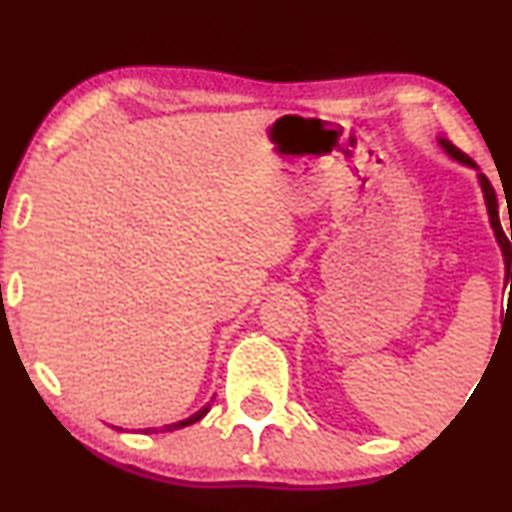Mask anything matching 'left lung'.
<instances>
[{"label": "left lung", "instance_id": "8db88e82", "mask_svg": "<svg viewBox=\"0 0 512 512\" xmlns=\"http://www.w3.org/2000/svg\"><path fill=\"white\" fill-rule=\"evenodd\" d=\"M438 144H440V149H443L445 154H448V156L452 158V161H457V163H462V166H467V168H474V170H477V180H479V185H481V192H484V202H486V211H489V223H491V228H493V236H496L498 248H501V252H503L505 281H510V286H512V269H510V264H512V248H510V240H512V226H510V240H508V236H505V233H503L501 216H498V199H496V190H493V187H491L489 178H486L484 173H479V166H477V163H474L472 158H469L467 154H462V151L457 149L455 144L448 142V139H443V137H438Z\"/></svg>", "mask_w": 512, "mask_h": 512}]
</instances>
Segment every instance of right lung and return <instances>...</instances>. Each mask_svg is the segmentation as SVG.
<instances>
[{
	"instance_id": "1",
	"label": "right lung",
	"mask_w": 512,
	"mask_h": 512,
	"mask_svg": "<svg viewBox=\"0 0 512 512\" xmlns=\"http://www.w3.org/2000/svg\"><path fill=\"white\" fill-rule=\"evenodd\" d=\"M211 402H214V399H211ZM211 402L204 404V407L199 409V411H195V414H192V416H187V419L175 421V424H166V426H161V428H144V433H168V431H178V428L197 424L199 419H204V416H207V411L211 409ZM120 431H122V428H120Z\"/></svg>"
}]
</instances>
